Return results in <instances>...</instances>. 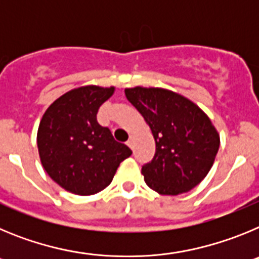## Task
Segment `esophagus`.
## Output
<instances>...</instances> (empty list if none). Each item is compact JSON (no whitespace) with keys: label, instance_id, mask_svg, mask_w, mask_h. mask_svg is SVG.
I'll use <instances>...</instances> for the list:
<instances>
[{"label":"esophagus","instance_id":"obj_1","mask_svg":"<svg viewBox=\"0 0 259 259\" xmlns=\"http://www.w3.org/2000/svg\"><path fill=\"white\" fill-rule=\"evenodd\" d=\"M127 145L130 146V148H131V149H134V137H130V139H128V141H127Z\"/></svg>","mask_w":259,"mask_h":259}]
</instances>
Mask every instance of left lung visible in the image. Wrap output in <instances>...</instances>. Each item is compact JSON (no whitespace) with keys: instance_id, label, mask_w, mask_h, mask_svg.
Returning a JSON list of instances; mask_svg holds the SVG:
<instances>
[{"instance_id":"8db88e82","label":"left lung","mask_w":259,"mask_h":259,"mask_svg":"<svg viewBox=\"0 0 259 259\" xmlns=\"http://www.w3.org/2000/svg\"><path fill=\"white\" fill-rule=\"evenodd\" d=\"M124 93L155 140L154 157L141 168L148 187L176 196L200 184L221 144L209 116L188 98L167 89L135 87Z\"/></svg>"}]
</instances>
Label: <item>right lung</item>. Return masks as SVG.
<instances>
[{"label": "right lung", "instance_id": "right-lung-1", "mask_svg": "<svg viewBox=\"0 0 259 259\" xmlns=\"http://www.w3.org/2000/svg\"><path fill=\"white\" fill-rule=\"evenodd\" d=\"M114 87L72 89L53 102L37 131L41 163L48 175L71 193L89 196L111 183L116 168L132 154L97 122L98 109Z\"/></svg>", "mask_w": 259, "mask_h": 259}]
</instances>
